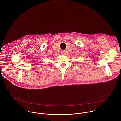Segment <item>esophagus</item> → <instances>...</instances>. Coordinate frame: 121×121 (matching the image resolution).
I'll return each mask as SVG.
<instances>
[{"instance_id":"esophagus-1","label":"esophagus","mask_w":121,"mask_h":121,"mask_svg":"<svg viewBox=\"0 0 121 121\" xmlns=\"http://www.w3.org/2000/svg\"><path fill=\"white\" fill-rule=\"evenodd\" d=\"M61 54L63 55H65V51H61Z\"/></svg>"}]
</instances>
